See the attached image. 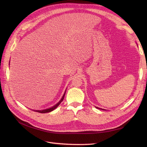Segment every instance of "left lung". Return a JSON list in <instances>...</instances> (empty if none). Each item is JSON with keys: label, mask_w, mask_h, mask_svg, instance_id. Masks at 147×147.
I'll return each mask as SVG.
<instances>
[{"label": "left lung", "mask_w": 147, "mask_h": 147, "mask_svg": "<svg viewBox=\"0 0 147 147\" xmlns=\"http://www.w3.org/2000/svg\"><path fill=\"white\" fill-rule=\"evenodd\" d=\"M97 109H100V110H104V109H100V108H99V107H96Z\"/></svg>", "instance_id": "1"}]
</instances>
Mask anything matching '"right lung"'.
Segmentation results:
<instances>
[{
    "label": "right lung",
    "mask_w": 147,
    "mask_h": 147,
    "mask_svg": "<svg viewBox=\"0 0 147 147\" xmlns=\"http://www.w3.org/2000/svg\"><path fill=\"white\" fill-rule=\"evenodd\" d=\"M65 92H64V95H63V96L62 97V98H61V99L59 101V102L58 103H57L55 105H54V106H53L52 107H51V108H49V109H45V110H34V111H35V112H39V113H48V112H51V111H53V110H54L55 109H56L57 107L59 106V105L62 102V101L63 100V99H64V96H65Z\"/></svg>",
    "instance_id": "add662e5"
}]
</instances>
